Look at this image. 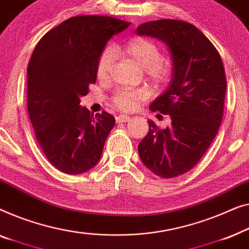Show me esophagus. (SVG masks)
<instances>
[{"instance_id": "esophagus-1", "label": "esophagus", "mask_w": 249, "mask_h": 249, "mask_svg": "<svg viewBox=\"0 0 249 249\" xmlns=\"http://www.w3.org/2000/svg\"><path fill=\"white\" fill-rule=\"evenodd\" d=\"M129 116H127V115H124V114H122V115H118V116H116V122L117 123H124V122H127V121H129Z\"/></svg>"}]
</instances>
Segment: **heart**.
<instances>
[{
  "label": "heart",
  "mask_w": 249,
  "mask_h": 249,
  "mask_svg": "<svg viewBox=\"0 0 249 249\" xmlns=\"http://www.w3.org/2000/svg\"><path fill=\"white\" fill-rule=\"evenodd\" d=\"M122 51L134 61L140 69L144 70L148 81L160 86L169 79L170 66L160 61L161 52L157 44L146 38H134L122 47ZM116 59V50L111 46L104 48L97 62V74L99 78H106ZM148 97L145 90L122 89L115 93L114 104L123 110H132Z\"/></svg>",
  "instance_id": "heart-1"
}]
</instances>
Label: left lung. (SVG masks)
Returning a JSON list of instances; mask_svg holds the SVG:
<instances>
[{"label": "left lung", "mask_w": 249, "mask_h": 249, "mask_svg": "<svg viewBox=\"0 0 249 249\" xmlns=\"http://www.w3.org/2000/svg\"><path fill=\"white\" fill-rule=\"evenodd\" d=\"M135 33L161 40L171 56L169 86L149 107L169 115L171 124L160 129L148 121L150 129L138 150L153 174L173 178L191 170L218 133L227 88L225 69L211 41L185 21H150Z\"/></svg>", "instance_id": "left-lung-1"}]
</instances>
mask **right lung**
<instances>
[{"instance_id": "obj_1", "label": "right lung", "mask_w": 249, "mask_h": 249, "mask_svg": "<svg viewBox=\"0 0 249 249\" xmlns=\"http://www.w3.org/2000/svg\"><path fill=\"white\" fill-rule=\"evenodd\" d=\"M129 22L104 16H78L48 31L28 64V113L44 155L69 175L99 162L115 125L113 115L80 106L97 80V62L108 40Z\"/></svg>"}]
</instances>
